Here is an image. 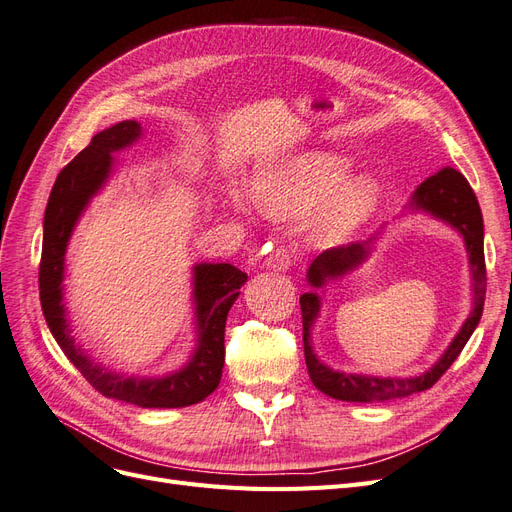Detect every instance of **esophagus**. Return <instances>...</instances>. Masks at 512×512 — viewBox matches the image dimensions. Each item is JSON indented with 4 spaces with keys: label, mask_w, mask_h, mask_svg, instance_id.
Instances as JSON below:
<instances>
[{
    "label": "esophagus",
    "mask_w": 512,
    "mask_h": 512,
    "mask_svg": "<svg viewBox=\"0 0 512 512\" xmlns=\"http://www.w3.org/2000/svg\"><path fill=\"white\" fill-rule=\"evenodd\" d=\"M267 267L275 273H286L292 267V254L286 247H280V250H275L269 258H267Z\"/></svg>",
    "instance_id": "34e87169"
}]
</instances>
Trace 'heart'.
Masks as SVG:
<instances>
[{
	"label": "heart",
	"instance_id": "1",
	"mask_svg": "<svg viewBox=\"0 0 512 512\" xmlns=\"http://www.w3.org/2000/svg\"><path fill=\"white\" fill-rule=\"evenodd\" d=\"M352 164L337 151L309 149L260 168L250 190L239 181L228 185L237 211L254 203L275 220L309 215V237L318 245H337L367 224L382 203V185L374 175L350 177Z\"/></svg>",
	"mask_w": 512,
	"mask_h": 512
}]
</instances>
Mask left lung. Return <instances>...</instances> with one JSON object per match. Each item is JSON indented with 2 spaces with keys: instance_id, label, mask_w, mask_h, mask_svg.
<instances>
[{
  "instance_id": "1",
  "label": "left lung",
  "mask_w": 512,
  "mask_h": 512,
  "mask_svg": "<svg viewBox=\"0 0 512 512\" xmlns=\"http://www.w3.org/2000/svg\"><path fill=\"white\" fill-rule=\"evenodd\" d=\"M410 213H427L433 220L457 230L466 243L470 275H472V309L461 324L459 333L453 337V342L442 352L440 359L433 363L427 371L418 376L397 378V376H367V374H348L322 363L312 346V331L320 316L322 294L327 292L331 282L342 280L352 271L365 265L367 258L374 252L378 237H371L363 243H350L344 247H333V250L322 252L307 269V284L312 286V292H305L301 297V312H303V348H305V363L309 378L314 386L324 395H329L339 401H386L397 397H408L412 393H421L431 389L440 380L444 371L455 363L463 346L468 344L474 329L478 327L480 316H483L485 305V286H487V271H485V250H483V213H480L478 200L461 173L455 168H442L438 175L429 177L414 190L408 200L406 211ZM380 235V232H378Z\"/></svg>"
}]
</instances>
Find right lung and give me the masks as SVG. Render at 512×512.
<instances>
[{
	"mask_svg": "<svg viewBox=\"0 0 512 512\" xmlns=\"http://www.w3.org/2000/svg\"><path fill=\"white\" fill-rule=\"evenodd\" d=\"M141 134L138 121H119L91 138V143L57 175L42 224L40 303L59 348L104 397L141 408H185L207 399L222 380L226 316L247 282L241 269L228 262H196L192 267L196 346L181 367L160 376H126L96 363L74 342L64 303L66 252L72 232L91 198L111 179L113 153L134 145Z\"/></svg>",
	"mask_w": 512,
	"mask_h": 512,
	"instance_id": "add662e5",
	"label": "right lung"
}]
</instances>
